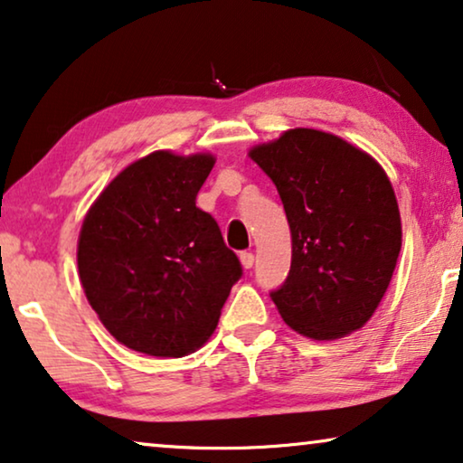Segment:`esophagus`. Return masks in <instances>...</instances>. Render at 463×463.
<instances>
[{"instance_id":"1","label":"esophagus","mask_w":463,"mask_h":463,"mask_svg":"<svg viewBox=\"0 0 463 463\" xmlns=\"http://www.w3.org/2000/svg\"><path fill=\"white\" fill-rule=\"evenodd\" d=\"M239 258H241V264H243V269L250 270L253 266V253L251 251H241Z\"/></svg>"}]
</instances>
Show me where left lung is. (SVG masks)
<instances>
[{
    "label": "left lung",
    "instance_id": "obj_1",
    "mask_svg": "<svg viewBox=\"0 0 463 463\" xmlns=\"http://www.w3.org/2000/svg\"><path fill=\"white\" fill-rule=\"evenodd\" d=\"M250 157L275 182L291 231V269L270 291L279 315L310 340L361 329L392 279L401 213L373 157L318 129L296 128Z\"/></svg>",
    "mask_w": 463,
    "mask_h": 463
}]
</instances>
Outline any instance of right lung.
I'll list each match as a JSON object with an SVG mask.
<instances>
[{
  "mask_svg": "<svg viewBox=\"0 0 463 463\" xmlns=\"http://www.w3.org/2000/svg\"><path fill=\"white\" fill-rule=\"evenodd\" d=\"M216 159L155 151L113 178L83 220L77 266L109 334L151 356H184L216 329L243 275L197 193Z\"/></svg>",
  "mask_w": 463,
  "mask_h": 463,
  "instance_id": "add662e5",
  "label": "right lung"
}]
</instances>
